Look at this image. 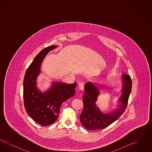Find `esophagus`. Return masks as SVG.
<instances>
[{
  "label": "esophagus",
  "instance_id": "esophagus-1",
  "mask_svg": "<svg viewBox=\"0 0 152 152\" xmlns=\"http://www.w3.org/2000/svg\"><path fill=\"white\" fill-rule=\"evenodd\" d=\"M78 87H79V90L82 91L84 89V83H79Z\"/></svg>",
  "mask_w": 152,
  "mask_h": 152
}]
</instances>
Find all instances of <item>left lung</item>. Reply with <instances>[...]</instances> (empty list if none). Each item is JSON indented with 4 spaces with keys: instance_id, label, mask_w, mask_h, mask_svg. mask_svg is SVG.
<instances>
[{
    "instance_id": "1",
    "label": "left lung",
    "mask_w": 152,
    "mask_h": 152,
    "mask_svg": "<svg viewBox=\"0 0 152 152\" xmlns=\"http://www.w3.org/2000/svg\"><path fill=\"white\" fill-rule=\"evenodd\" d=\"M122 94L118 100L117 108L107 113H104L99 108L96 102L103 88L95 83L88 82L85 84L84 94L83 96L84 108L80 116V122L88 130L104 129L116 121L126 108L129 97L132 91V80L129 75H122Z\"/></svg>"
}]
</instances>
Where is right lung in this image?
I'll return each mask as SVG.
<instances>
[{"label":"right lung","mask_w":152,"mask_h":152,"mask_svg":"<svg viewBox=\"0 0 152 152\" xmlns=\"http://www.w3.org/2000/svg\"><path fill=\"white\" fill-rule=\"evenodd\" d=\"M56 47V45H51L39 53L27 69L23 81L26 110L34 121L43 126L50 125L56 121L61 104L75 95L77 86L76 83L68 84L53 82L51 87L43 92L37 87L36 80L40 73L44 58Z\"/></svg>","instance_id":"obj_1"}]
</instances>
